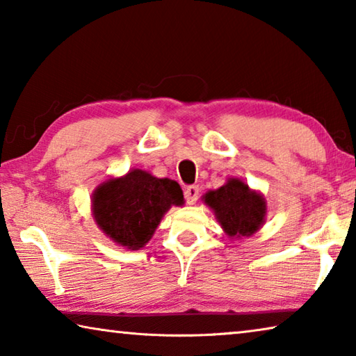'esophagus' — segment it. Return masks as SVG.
I'll return each instance as SVG.
<instances>
[{"instance_id":"34e87169","label":"esophagus","mask_w":356,"mask_h":356,"mask_svg":"<svg viewBox=\"0 0 356 356\" xmlns=\"http://www.w3.org/2000/svg\"><path fill=\"white\" fill-rule=\"evenodd\" d=\"M184 195H185L186 204H190V206H193V204L197 201V196H200V186H197V185L186 186V190H185Z\"/></svg>"}]
</instances>
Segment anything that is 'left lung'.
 I'll use <instances>...</instances> for the list:
<instances>
[{"label": "left lung", "mask_w": 356, "mask_h": 356, "mask_svg": "<svg viewBox=\"0 0 356 356\" xmlns=\"http://www.w3.org/2000/svg\"><path fill=\"white\" fill-rule=\"evenodd\" d=\"M204 202L213 210L216 220L229 237H250L264 225L267 204L240 179H229L218 190L204 195Z\"/></svg>", "instance_id": "left-lung-1"}]
</instances>
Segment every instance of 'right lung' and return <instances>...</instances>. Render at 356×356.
I'll use <instances>...</instances> for the list:
<instances>
[{"mask_svg": "<svg viewBox=\"0 0 356 356\" xmlns=\"http://www.w3.org/2000/svg\"><path fill=\"white\" fill-rule=\"evenodd\" d=\"M182 204L184 193L176 180L154 177L143 170L108 179L92 193L97 226L127 250L143 248L171 206Z\"/></svg>", "mask_w": 356, "mask_h": 356, "instance_id": "right-lung-1", "label": "right lung"}]
</instances>
